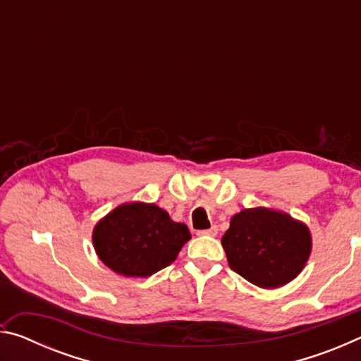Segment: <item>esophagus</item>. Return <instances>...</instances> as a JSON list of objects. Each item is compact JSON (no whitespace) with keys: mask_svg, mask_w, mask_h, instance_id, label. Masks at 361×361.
I'll list each match as a JSON object with an SVG mask.
<instances>
[{"mask_svg":"<svg viewBox=\"0 0 361 361\" xmlns=\"http://www.w3.org/2000/svg\"><path fill=\"white\" fill-rule=\"evenodd\" d=\"M199 235H212V237H215L216 234H218V228L216 226H212L210 229H204V231H199L197 232Z\"/></svg>","mask_w":361,"mask_h":361,"instance_id":"esophagus-1","label":"esophagus"}]
</instances>
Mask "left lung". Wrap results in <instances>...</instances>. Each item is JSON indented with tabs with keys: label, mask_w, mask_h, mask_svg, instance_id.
<instances>
[{
	"label": "left lung",
	"mask_w": 361,
	"mask_h": 361,
	"mask_svg": "<svg viewBox=\"0 0 361 361\" xmlns=\"http://www.w3.org/2000/svg\"><path fill=\"white\" fill-rule=\"evenodd\" d=\"M221 243L232 271L267 290L291 282L312 250L307 226L264 207L235 213Z\"/></svg>",
	"instance_id": "8db88e82"
}]
</instances>
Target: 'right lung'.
<instances>
[{"label": "right lung", "instance_id": "right-lung-1", "mask_svg": "<svg viewBox=\"0 0 361 361\" xmlns=\"http://www.w3.org/2000/svg\"><path fill=\"white\" fill-rule=\"evenodd\" d=\"M189 239L186 224L143 202L119 205L97 223L92 234L103 264L126 277H149L172 264Z\"/></svg>", "mask_w": 361, "mask_h": 361}]
</instances>
